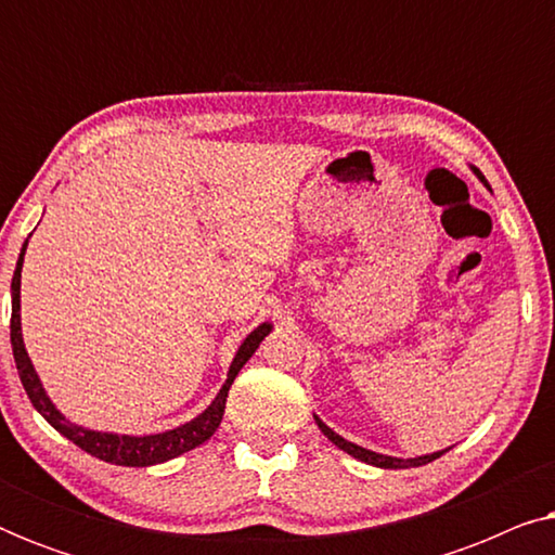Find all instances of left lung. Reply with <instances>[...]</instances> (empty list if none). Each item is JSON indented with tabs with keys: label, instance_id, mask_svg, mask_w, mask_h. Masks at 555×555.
Here are the masks:
<instances>
[{
	"label": "left lung",
	"instance_id": "obj_1",
	"mask_svg": "<svg viewBox=\"0 0 555 555\" xmlns=\"http://www.w3.org/2000/svg\"><path fill=\"white\" fill-rule=\"evenodd\" d=\"M477 177H480V181H485V177L477 169H473ZM315 416V414H313ZM315 424L318 427H321V431L325 437L331 439L333 444L338 447V450H344V452H348L351 454V457H356V460H361V462H366V465H374V467H384V469H406V467H422V465H427V462H431V460H437V457H442V454L447 452V450H442V452H431V454H424V457H409V460H401V457H389V454H378V452H371V450H366V447H359V444H353V442H348V439H344L340 435H336V431H333L328 424H323L321 420H318L315 416Z\"/></svg>",
	"mask_w": 555,
	"mask_h": 555
}]
</instances>
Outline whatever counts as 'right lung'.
Returning a JSON list of instances; mask_svg holds the SVG:
<instances>
[{
    "label": "right lung",
    "instance_id": "add662e5",
    "mask_svg": "<svg viewBox=\"0 0 555 555\" xmlns=\"http://www.w3.org/2000/svg\"><path fill=\"white\" fill-rule=\"evenodd\" d=\"M25 249L27 242L22 245L20 260H17V270H14L12 278V323H10V338H12V353H14V363H17L20 371V382L25 386L29 401L33 406L40 412L44 420H48L52 427H55L60 435L70 439L73 444H78L80 450H86L93 457L111 462V465H124V467H149V465H158V462L173 460L179 454H184L194 447H199L207 442V439L215 435L219 422L224 416V404H227V393H230V386L234 382V376L240 374V369L249 361V356L257 351V346L262 344V338L272 331V323H260L257 328L249 333V336L242 340V346L234 353L230 374H227V382L215 401L204 409L199 416H194L192 422L181 424L177 429L162 431V435H143V437H131V435H113V431H95V429H86L78 427V424L67 422L63 414L57 412V406L52 404L48 391L42 389L40 376L29 361L25 340H22V321H20V280H22V262H25Z\"/></svg>",
    "mask_w": 555,
    "mask_h": 555
}]
</instances>
